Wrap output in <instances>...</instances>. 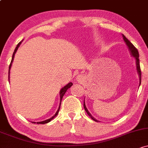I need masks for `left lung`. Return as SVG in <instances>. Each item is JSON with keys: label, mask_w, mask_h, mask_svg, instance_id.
I'll list each match as a JSON object with an SVG mask.
<instances>
[{"label": "left lung", "mask_w": 148, "mask_h": 148, "mask_svg": "<svg viewBox=\"0 0 148 148\" xmlns=\"http://www.w3.org/2000/svg\"><path fill=\"white\" fill-rule=\"evenodd\" d=\"M123 39H124L125 42L126 43L127 46H128V49H129L130 51H131L132 56H133V57H134L135 58H136V66H137V71H138V74H139V76H140V82H141V70H140V59H139V53H138V49L136 48V47L133 46V44H132V43L130 42L129 40H128V39H127L125 36L123 35ZM84 109H85V112H87V114H88L89 116H90V118H91L92 120L95 121H98L97 120H96L95 118H93L92 116V115L90 114V113L88 112V110L87 109V107L86 106H85V102H84Z\"/></svg>", "instance_id": "8db88e82"}]
</instances>
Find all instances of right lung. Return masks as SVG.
Returning <instances> with one entry per match:
<instances>
[{"mask_svg":"<svg viewBox=\"0 0 148 148\" xmlns=\"http://www.w3.org/2000/svg\"><path fill=\"white\" fill-rule=\"evenodd\" d=\"M20 44H21V42H20V43H18V44H17V45L16 48H15V51H14L13 54H12V60H11V62H10V66H9V71H8V75H10V68H11V65H12V61H13V58H14V56H15V53H16V51H17V49H18L19 46L20 45ZM9 75H8V77H10V76H9ZM8 79H9V78H8ZM72 85H73V83H72V82H69V83H68L67 85H66V86H65V87H63V88H62L61 90V91H60V97H61V99H60V106H59V107H58V110H57L56 113V114H54V116H52L51 118H50L49 119H47V120L43 121H41V122H36V123H38V124H39V123H40V124H44V123H49V122H50L52 120V119H53V118H54V117L56 116H57V114H58V112H59L60 107H61V100H62V98H63V97L64 96L65 93L66 92V91H67L68 89V88H70V87H71V86H72ZM33 123H36L35 122H33Z\"/></svg>","mask_w":148,"mask_h":148,"instance_id":"1","label":"right lung"}]
</instances>
